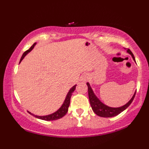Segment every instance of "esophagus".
Here are the masks:
<instances>
[{
	"mask_svg": "<svg viewBox=\"0 0 149 149\" xmlns=\"http://www.w3.org/2000/svg\"><path fill=\"white\" fill-rule=\"evenodd\" d=\"M89 79V76L87 74H85L83 75L82 77V81H86L87 80Z\"/></svg>",
	"mask_w": 149,
	"mask_h": 149,
	"instance_id": "34e87169",
	"label": "esophagus"
}]
</instances>
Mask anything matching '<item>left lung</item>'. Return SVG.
Wrapping results in <instances>:
<instances>
[{"mask_svg": "<svg viewBox=\"0 0 149 149\" xmlns=\"http://www.w3.org/2000/svg\"><path fill=\"white\" fill-rule=\"evenodd\" d=\"M127 53H128L129 54L131 55L133 60L135 61V57H134L133 54H132V53L130 51V49L127 50ZM87 87H88L89 99L92 110L94 111L95 114H97L98 116H101V117H112V116L118 115V114L121 113V112H122L123 110H126L127 107L131 104L132 101H133L134 98H135L136 94L135 92V94H134L132 97L131 98V99H130L126 104L123 105V106L119 107H112L107 106V105H105V104L102 103V102L97 98V96L95 95L89 82H87Z\"/></svg>", "mask_w": 149, "mask_h": 149, "instance_id": "1", "label": "left lung"}]
</instances>
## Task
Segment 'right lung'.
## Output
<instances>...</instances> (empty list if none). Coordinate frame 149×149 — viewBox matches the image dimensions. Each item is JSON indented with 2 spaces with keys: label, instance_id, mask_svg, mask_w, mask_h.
<instances>
[{
  "label": "right lung",
  "instance_id": "add662e5",
  "mask_svg": "<svg viewBox=\"0 0 149 149\" xmlns=\"http://www.w3.org/2000/svg\"><path fill=\"white\" fill-rule=\"evenodd\" d=\"M36 44H37V43H35V44H34L28 50V51H26V52H24V53H23V54L22 55V57H21L19 63H21V62L23 60V59L24 58L25 56H26V55L28 54V53H30V52L33 49V48L35 47ZM76 85H75L73 87H72L71 89H70V90L69 91V92H68V94H67V96H66L65 100H64V103L62 105V106H61L60 108H59L58 110L56 111V112H53V114H48V115H46V116H38V115H35V114H32L31 112H29L30 114H32V115L35 116V117L38 118V119H39L45 120V121H53V120H57V119H61V118L63 117V116L67 113L68 109H69V107L70 105V100H71V95H72V93L74 92V90L76 89Z\"/></svg>",
  "mask_w": 149,
  "mask_h": 149
}]
</instances>
